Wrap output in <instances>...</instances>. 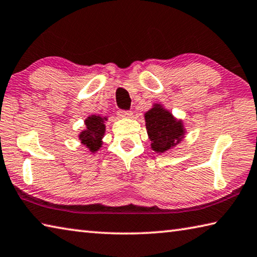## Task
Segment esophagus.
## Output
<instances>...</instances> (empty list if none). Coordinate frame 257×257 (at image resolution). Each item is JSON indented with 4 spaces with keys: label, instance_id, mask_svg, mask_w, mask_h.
Masks as SVG:
<instances>
[{
    "label": "esophagus",
    "instance_id": "34e87169",
    "mask_svg": "<svg viewBox=\"0 0 257 257\" xmlns=\"http://www.w3.org/2000/svg\"><path fill=\"white\" fill-rule=\"evenodd\" d=\"M118 115L120 118H132L133 112L132 111H124V110H119L118 111Z\"/></svg>",
    "mask_w": 257,
    "mask_h": 257
}]
</instances>
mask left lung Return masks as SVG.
Segmentation results:
<instances>
[{"instance_id": "obj_1", "label": "left lung", "mask_w": 257, "mask_h": 257, "mask_svg": "<svg viewBox=\"0 0 257 257\" xmlns=\"http://www.w3.org/2000/svg\"><path fill=\"white\" fill-rule=\"evenodd\" d=\"M148 137L153 151L165 153L175 147L184 138L185 129L181 120L175 119L169 110L157 103L145 113Z\"/></svg>"}]
</instances>
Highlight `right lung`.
Wrapping results in <instances>:
<instances>
[{"label": "right lung", "mask_w": 257, "mask_h": 257, "mask_svg": "<svg viewBox=\"0 0 257 257\" xmlns=\"http://www.w3.org/2000/svg\"><path fill=\"white\" fill-rule=\"evenodd\" d=\"M105 120L106 116L102 118V116L95 114L87 116L85 119L86 128L78 135L82 145L86 146L92 153L97 152L102 146V138L105 133Z\"/></svg>", "instance_id": "1"}]
</instances>
